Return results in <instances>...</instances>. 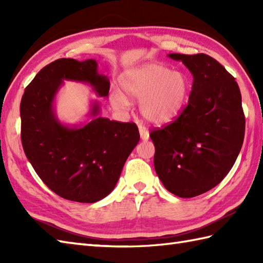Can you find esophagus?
Here are the masks:
<instances>
[{
  "instance_id": "1",
  "label": "esophagus",
  "mask_w": 263,
  "mask_h": 263,
  "mask_svg": "<svg viewBox=\"0 0 263 263\" xmlns=\"http://www.w3.org/2000/svg\"><path fill=\"white\" fill-rule=\"evenodd\" d=\"M139 132H140L141 140L147 141L148 139H149V131L147 130V128L144 127V126H142V125H139Z\"/></svg>"
}]
</instances>
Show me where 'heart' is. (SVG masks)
Here are the masks:
<instances>
[{
	"instance_id": "heart-1",
	"label": "heart",
	"mask_w": 263,
	"mask_h": 263,
	"mask_svg": "<svg viewBox=\"0 0 263 263\" xmlns=\"http://www.w3.org/2000/svg\"><path fill=\"white\" fill-rule=\"evenodd\" d=\"M120 83L128 97L140 100L139 109L142 117L155 125L174 121L185 105L190 91L185 74L158 63H148L124 72ZM125 95L117 89L110 92L114 108L128 107L130 102Z\"/></svg>"
}]
</instances>
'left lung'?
<instances>
[{"mask_svg":"<svg viewBox=\"0 0 263 263\" xmlns=\"http://www.w3.org/2000/svg\"><path fill=\"white\" fill-rule=\"evenodd\" d=\"M168 57L193 76L186 107L175 121L150 132L154 165L164 186L181 198H193L219 184L241 152L245 117L237 82L206 54Z\"/></svg>","mask_w":263,"mask_h":263,"instance_id":"8db88e82","label":"left lung"}]
</instances>
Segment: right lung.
Segmentation results:
<instances>
[{"label":"right lung","instance_id":"add662e5","mask_svg":"<svg viewBox=\"0 0 263 263\" xmlns=\"http://www.w3.org/2000/svg\"><path fill=\"white\" fill-rule=\"evenodd\" d=\"M63 80L88 82L107 97L109 80L97 72V62L60 59L38 72L21 98V142L41 180L61 198L93 203L113 191L128 155L140 140L135 123L98 117L83 126L61 124L53 109Z\"/></svg>","mask_w":263,"mask_h":263}]
</instances>
